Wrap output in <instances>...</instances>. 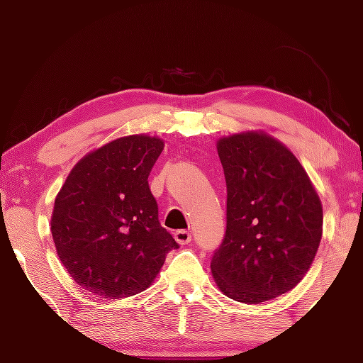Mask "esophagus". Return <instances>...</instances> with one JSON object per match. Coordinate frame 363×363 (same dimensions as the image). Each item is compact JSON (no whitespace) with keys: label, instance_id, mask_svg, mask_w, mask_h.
<instances>
[{"label":"esophagus","instance_id":"1","mask_svg":"<svg viewBox=\"0 0 363 363\" xmlns=\"http://www.w3.org/2000/svg\"><path fill=\"white\" fill-rule=\"evenodd\" d=\"M175 240H177V243H180V245H188L191 242V233L186 232V230H177Z\"/></svg>","mask_w":363,"mask_h":363}]
</instances>
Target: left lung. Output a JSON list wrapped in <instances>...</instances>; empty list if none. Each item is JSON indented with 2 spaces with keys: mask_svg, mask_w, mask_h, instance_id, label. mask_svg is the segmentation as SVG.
Wrapping results in <instances>:
<instances>
[{
  "mask_svg": "<svg viewBox=\"0 0 363 363\" xmlns=\"http://www.w3.org/2000/svg\"><path fill=\"white\" fill-rule=\"evenodd\" d=\"M216 152L227 180V232L211 275L228 298L268 302L307 275L322 240V201L295 155L265 131L223 136Z\"/></svg>",
  "mask_w": 363,
  "mask_h": 363,
  "instance_id": "obj_1",
  "label": "left lung"
}]
</instances>
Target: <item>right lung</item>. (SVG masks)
<instances>
[{"mask_svg":"<svg viewBox=\"0 0 363 363\" xmlns=\"http://www.w3.org/2000/svg\"><path fill=\"white\" fill-rule=\"evenodd\" d=\"M158 136H121L74 164L55 199L51 235L61 263L101 298L147 290L178 243L158 222L148 175L163 152Z\"/></svg>","mask_w":363,"mask_h":363,"instance_id":"1","label":"right lung"}]
</instances>
